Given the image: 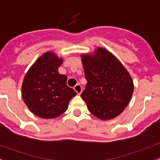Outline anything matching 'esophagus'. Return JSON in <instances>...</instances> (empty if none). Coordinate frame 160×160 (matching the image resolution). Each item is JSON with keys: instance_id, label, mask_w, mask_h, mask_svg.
I'll use <instances>...</instances> for the list:
<instances>
[{"instance_id": "obj_1", "label": "esophagus", "mask_w": 160, "mask_h": 160, "mask_svg": "<svg viewBox=\"0 0 160 160\" xmlns=\"http://www.w3.org/2000/svg\"><path fill=\"white\" fill-rule=\"evenodd\" d=\"M73 89H74L75 92H77L78 95L81 94L82 92V87H81V85H80V84H77V85L75 86Z\"/></svg>"}]
</instances>
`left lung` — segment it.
I'll list each match as a JSON object with an SVG mask.
<instances>
[{
  "instance_id": "1",
  "label": "left lung",
  "mask_w": 160,
  "mask_h": 160,
  "mask_svg": "<svg viewBox=\"0 0 160 160\" xmlns=\"http://www.w3.org/2000/svg\"><path fill=\"white\" fill-rule=\"evenodd\" d=\"M88 83L81 97L91 113L101 120L116 118L132 96L133 81L122 63L108 50L97 47L93 54H82Z\"/></svg>"
}]
</instances>
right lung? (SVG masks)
<instances>
[{"label": "right lung", "mask_w": 160, "mask_h": 160, "mask_svg": "<svg viewBox=\"0 0 160 160\" xmlns=\"http://www.w3.org/2000/svg\"><path fill=\"white\" fill-rule=\"evenodd\" d=\"M63 63L52 51L42 55L30 67L22 84V97L30 111L42 118H55L68 109L77 93L58 71Z\"/></svg>", "instance_id": "obj_1"}]
</instances>
